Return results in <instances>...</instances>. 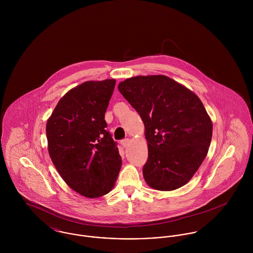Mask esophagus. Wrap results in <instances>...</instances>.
Returning <instances> with one entry per match:
<instances>
[{"label":"esophagus","instance_id":"1","mask_svg":"<svg viewBox=\"0 0 253 253\" xmlns=\"http://www.w3.org/2000/svg\"><path fill=\"white\" fill-rule=\"evenodd\" d=\"M122 145L124 146V147H127L128 145H129V143H130V140L128 139V138H125L124 140H122Z\"/></svg>","mask_w":253,"mask_h":253}]
</instances>
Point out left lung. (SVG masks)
<instances>
[{"label":"left lung","mask_w":253,"mask_h":253,"mask_svg":"<svg viewBox=\"0 0 253 253\" xmlns=\"http://www.w3.org/2000/svg\"><path fill=\"white\" fill-rule=\"evenodd\" d=\"M118 88L144 123L146 183L160 191L184 186L207 157L212 137V123L200 98L164 75L129 78Z\"/></svg>","instance_id":"1"}]
</instances>
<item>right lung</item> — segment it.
Returning a JSON list of instances; mask_svg holds the SVG:
<instances>
[{"mask_svg": "<svg viewBox=\"0 0 253 253\" xmlns=\"http://www.w3.org/2000/svg\"><path fill=\"white\" fill-rule=\"evenodd\" d=\"M116 81H88L69 90L46 123L50 159L67 185L87 198L106 195L122 158L104 120Z\"/></svg>", "mask_w": 253, "mask_h": 253, "instance_id": "right-lung-1", "label": "right lung"}]
</instances>
